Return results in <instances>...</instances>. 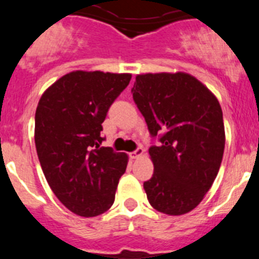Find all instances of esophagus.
<instances>
[{
	"mask_svg": "<svg viewBox=\"0 0 259 259\" xmlns=\"http://www.w3.org/2000/svg\"><path fill=\"white\" fill-rule=\"evenodd\" d=\"M143 154H144V149H143V148H141V146H139V148H137V149L135 150V152H132L130 155H131V158H134V159H135V158L141 157V155H143Z\"/></svg>",
	"mask_w": 259,
	"mask_h": 259,
	"instance_id": "1",
	"label": "esophagus"
}]
</instances>
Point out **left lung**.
Segmentation results:
<instances>
[{"label":"left lung","mask_w":259,"mask_h":259,"mask_svg":"<svg viewBox=\"0 0 259 259\" xmlns=\"http://www.w3.org/2000/svg\"><path fill=\"white\" fill-rule=\"evenodd\" d=\"M134 101L152 137L154 172L144 189L149 203L168 215L189 212L202 201L223 158V113L218 100L185 72L137 75Z\"/></svg>","instance_id":"8db88e82"}]
</instances>
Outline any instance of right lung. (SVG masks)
<instances>
[{
    "label": "right lung",
    "mask_w": 259,
    "mask_h": 259,
    "mask_svg": "<svg viewBox=\"0 0 259 259\" xmlns=\"http://www.w3.org/2000/svg\"><path fill=\"white\" fill-rule=\"evenodd\" d=\"M131 74L72 71L47 89L35 115V144L48 184L70 211L111 207L128 157L101 146L102 123Z\"/></svg>",
    "instance_id": "right-lung-1"
}]
</instances>
